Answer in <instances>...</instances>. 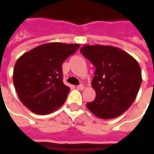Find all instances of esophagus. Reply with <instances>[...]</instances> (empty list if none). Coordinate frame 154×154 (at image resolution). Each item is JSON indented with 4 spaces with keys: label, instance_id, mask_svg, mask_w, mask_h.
Masks as SVG:
<instances>
[{
    "label": "esophagus",
    "instance_id": "esophagus-1",
    "mask_svg": "<svg viewBox=\"0 0 154 154\" xmlns=\"http://www.w3.org/2000/svg\"><path fill=\"white\" fill-rule=\"evenodd\" d=\"M84 88H85V86L83 84H81V85L77 86V89H79V90H84Z\"/></svg>",
    "mask_w": 154,
    "mask_h": 154
}]
</instances>
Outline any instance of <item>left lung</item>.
Here are the masks:
<instances>
[{"instance_id":"8db88e82","label":"left lung","mask_w":154,"mask_h":154,"mask_svg":"<svg viewBox=\"0 0 154 154\" xmlns=\"http://www.w3.org/2000/svg\"><path fill=\"white\" fill-rule=\"evenodd\" d=\"M81 52L96 68L92 81L96 96L87 103L88 108L105 119L124 113L134 101L142 81L138 61L112 46L84 45Z\"/></svg>"}]
</instances>
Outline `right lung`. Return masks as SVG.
I'll return each mask as SVG.
<instances>
[{"label":"right lung","instance_id":"add662e5","mask_svg":"<svg viewBox=\"0 0 154 154\" xmlns=\"http://www.w3.org/2000/svg\"><path fill=\"white\" fill-rule=\"evenodd\" d=\"M80 44L45 43L15 62L13 81L20 100L30 111L48 114L60 107L70 88L62 81V63Z\"/></svg>","mask_w":154,"mask_h":154}]
</instances>
